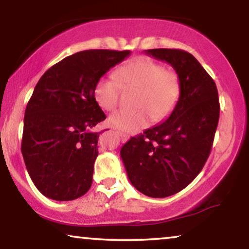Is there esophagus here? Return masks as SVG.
Masks as SVG:
<instances>
[{
    "instance_id": "1",
    "label": "esophagus",
    "mask_w": 249,
    "mask_h": 249,
    "mask_svg": "<svg viewBox=\"0 0 249 249\" xmlns=\"http://www.w3.org/2000/svg\"><path fill=\"white\" fill-rule=\"evenodd\" d=\"M117 134L119 136V138L121 139V142H125L129 139V136L127 134H124V132H121V131H117Z\"/></svg>"
}]
</instances>
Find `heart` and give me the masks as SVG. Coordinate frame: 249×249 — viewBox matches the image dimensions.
<instances>
[{"mask_svg": "<svg viewBox=\"0 0 249 249\" xmlns=\"http://www.w3.org/2000/svg\"><path fill=\"white\" fill-rule=\"evenodd\" d=\"M114 78H100L95 84L93 96L105 111L117 107L121 88L137 90L135 111H117L108 118V124L118 130L135 132L151 122L160 121L173 111L180 96V80L175 71L146 59L136 57L119 68Z\"/></svg>", "mask_w": 249, "mask_h": 249, "instance_id": "b5f03b06", "label": "heart"}]
</instances>
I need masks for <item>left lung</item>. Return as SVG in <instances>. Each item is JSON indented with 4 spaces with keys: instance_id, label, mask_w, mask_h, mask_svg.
<instances>
[{
    "instance_id": "left-lung-1",
    "label": "left lung",
    "mask_w": 249,
    "mask_h": 249,
    "mask_svg": "<svg viewBox=\"0 0 249 249\" xmlns=\"http://www.w3.org/2000/svg\"><path fill=\"white\" fill-rule=\"evenodd\" d=\"M146 54L165 61L180 80V96L164 122L122 146L128 178L138 192L154 198L179 193L202 171L219 122L216 85L192 54L153 49Z\"/></svg>"
}]
</instances>
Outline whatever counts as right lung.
<instances>
[{
    "label": "right lung",
    "instance_id": "right-lung-1",
    "mask_svg": "<svg viewBox=\"0 0 249 249\" xmlns=\"http://www.w3.org/2000/svg\"><path fill=\"white\" fill-rule=\"evenodd\" d=\"M130 53L81 51L40 77L26 107L21 153L44 196L72 200L90 188L100 137L90 129L107 118L94 100V86Z\"/></svg>",
    "mask_w": 249,
    "mask_h": 249
}]
</instances>
